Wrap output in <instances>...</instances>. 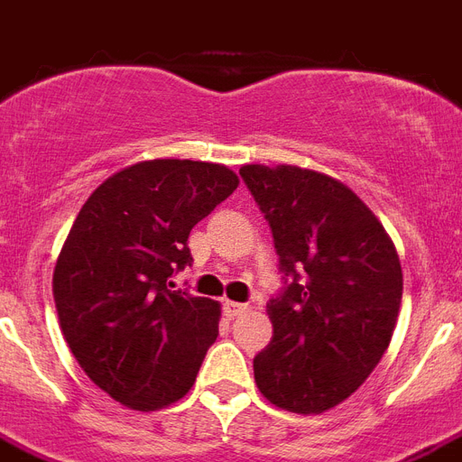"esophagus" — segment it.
Wrapping results in <instances>:
<instances>
[{
	"instance_id": "1",
	"label": "esophagus",
	"mask_w": 462,
	"mask_h": 462,
	"mask_svg": "<svg viewBox=\"0 0 462 462\" xmlns=\"http://www.w3.org/2000/svg\"><path fill=\"white\" fill-rule=\"evenodd\" d=\"M249 309V306H246V303H239V301H225L223 303V313L227 318H237V316H242L244 310Z\"/></svg>"
}]
</instances>
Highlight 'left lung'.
<instances>
[{"label": "left lung", "mask_w": 462, "mask_h": 462, "mask_svg": "<svg viewBox=\"0 0 462 462\" xmlns=\"http://www.w3.org/2000/svg\"><path fill=\"white\" fill-rule=\"evenodd\" d=\"M239 175L273 230L284 275L254 377L277 408L322 413L361 387L387 351L403 294L399 254L339 180L296 166H242Z\"/></svg>", "instance_id": "obj_1"}]
</instances>
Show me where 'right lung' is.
<instances>
[{
	"label": "right lung",
	"instance_id": "right-lung-1",
	"mask_svg": "<svg viewBox=\"0 0 462 462\" xmlns=\"http://www.w3.org/2000/svg\"><path fill=\"white\" fill-rule=\"evenodd\" d=\"M220 163L153 159L104 180L78 213L54 268V301L75 361L133 411L182 399L218 337L220 306L171 290L192 265L199 220L237 189Z\"/></svg>",
	"mask_w": 462,
	"mask_h": 462
}]
</instances>
